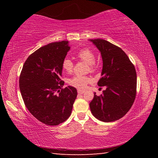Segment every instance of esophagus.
I'll return each mask as SVG.
<instances>
[{"label": "esophagus", "instance_id": "1", "mask_svg": "<svg viewBox=\"0 0 158 158\" xmlns=\"http://www.w3.org/2000/svg\"><path fill=\"white\" fill-rule=\"evenodd\" d=\"M77 92H78L79 94H83V93H85V90H81V89H78V90H77Z\"/></svg>", "mask_w": 158, "mask_h": 158}]
</instances>
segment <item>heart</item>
Listing matches in <instances>:
<instances>
[{
  "label": "heart",
  "instance_id": "obj_1",
  "mask_svg": "<svg viewBox=\"0 0 158 158\" xmlns=\"http://www.w3.org/2000/svg\"><path fill=\"white\" fill-rule=\"evenodd\" d=\"M77 56L80 60L84 61L85 63L89 64L90 70L94 72L95 69V54L91 49L89 48H84L79 50L77 53ZM73 62L68 58H65L62 61V68L68 73H70L73 69ZM90 78L88 76L76 75L72 78L69 79L68 84L72 86L75 87L77 89H83L86 86V85L90 81Z\"/></svg>",
  "mask_w": 158,
  "mask_h": 158
}]
</instances>
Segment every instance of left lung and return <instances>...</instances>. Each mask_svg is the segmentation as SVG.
Segmentation results:
<instances>
[{"label":"left lung","mask_w":158,"mask_h":158,"mask_svg":"<svg viewBox=\"0 0 158 158\" xmlns=\"http://www.w3.org/2000/svg\"><path fill=\"white\" fill-rule=\"evenodd\" d=\"M101 53L103 66L99 86H105L102 94L90 102L96 118L113 122L130 110L137 94V73L133 64L121 48L102 39L90 40Z\"/></svg>","instance_id":"1"}]
</instances>
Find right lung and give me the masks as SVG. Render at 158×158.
<instances>
[{
    "mask_svg": "<svg viewBox=\"0 0 158 158\" xmlns=\"http://www.w3.org/2000/svg\"><path fill=\"white\" fill-rule=\"evenodd\" d=\"M70 49L68 41L40 48L23 64L19 89L30 113L42 123L58 125L68 118L77 98L75 88L62 89V61Z\"/></svg>",
    "mask_w": 158,
    "mask_h": 158,
    "instance_id": "1",
    "label": "right lung"
}]
</instances>
